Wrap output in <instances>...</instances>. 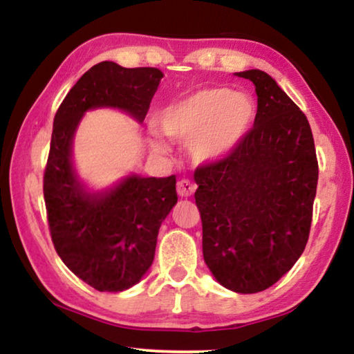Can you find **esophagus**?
<instances>
[{
  "mask_svg": "<svg viewBox=\"0 0 354 354\" xmlns=\"http://www.w3.org/2000/svg\"><path fill=\"white\" fill-rule=\"evenodd\" d=\"M196 184H194L191 179H181V181L178 183V186H176V189H178V194L181 197H189V196H192L194 194V191H196Z\"/></svg>",
  "mask_w": 354,
  "mask_h": 354,
  "instance_id": "1",
  "label": "esophagus"
}]
</instances>
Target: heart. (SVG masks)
<instances>
[{"label": "heart", "mask_w": 354, "mask_h": 354, "mask_svg": "<svg viewBox=\"0 0 354 354\" xmlns=\"http://www.w3.org/2000/svg\"><path fill=\"white\" fill-rule=\"evenodd\" d=\"M255 102L243 93L227 88H203L189 94L160 113V127L176 141H189V152L197 162L226 157L245 136L255 120ZM153 149L167 146L153 139Z\"/></svg>", "instance_id": "1"}]
</instances>
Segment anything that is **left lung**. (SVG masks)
<instances>
[{
	"mask_svg": "<svg viewBox=\"0 0 354 354\" xmlns=\"http://www.w3.org/2000/svg\"><path fill=\"white\" fill-rule=\"evenodd\" d=\"M253 128L220 160L197 167L196 205L203 260L221 286L257 293L276 283L305 250L317 187L311 127L300 107L261 71Z\"/></svg>",
	"mask_w": 354,
	"mask_h": 354,
	"instance_id": "left-lung-1",
	"label": "left lung"
}]
</instances>
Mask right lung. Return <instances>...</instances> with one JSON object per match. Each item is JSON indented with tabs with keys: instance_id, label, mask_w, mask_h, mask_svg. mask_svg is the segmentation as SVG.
Wrapping results in <instances>:
<instances>
[{
	"instance_id": "right-lung-1",
	"label": "right lung",
	"mask_w": 354,
	"mask_h": 354,
	"mask_svg": "<svg viewBox=\"0 0 354 354\" xmlns=\"http://www.w3.org/2000/svg\"><path fill=\"white\" fill-rule=\"evenodd\" d=\"M163 73L104 61L73 84L54 117L43 194L51 239L68 270L99 292L141 281L156 253L158 229L178 202L176 176H128L111 191L89 194L73 171L72 139L83 113L117 107L142 122Z\"/></svg>"
}]
</instances>
